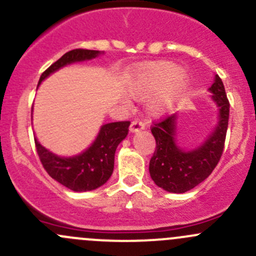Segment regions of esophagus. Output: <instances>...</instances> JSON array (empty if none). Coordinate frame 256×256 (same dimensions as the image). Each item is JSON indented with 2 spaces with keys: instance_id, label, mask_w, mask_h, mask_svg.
<instances>
[{
  "instance_id": "34e87169",
  "label": "esophagus",
  "mask_w": 256,
  "mask_h": 256,
  "mask_svg": "<svg viewBox=\"0 0 256 256\" xmlns=\"http://www.w3.org/2000/svg\"><path fill=\"white\" fill-rule=\"evenodd\" d=\"M144 124L142 122V121H140V120H135V121H132V122H131V125H130V132H138V131H141V130H144Z\"/></svg>"
}]
</instances>
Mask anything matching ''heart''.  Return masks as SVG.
<instances>
[{
  "mask_svg": "<svg viewBox=\"0 0 256 256\" xmlns=\"http://www.w3.org/2000/svg\"><path fill=\"white\" fill-rule=\"evenodd\" d=\"M190 76L183 68L171 60H157L141 64L134 69L130 92L134 96H146L157 90L148 102L154 115L170 112L186 92Z\"/></svg>",
  "mask_w": 256,
  "mask_h": 256,
  "instance_id": "obj_1",
  "label": "heart"
}]
</instances>
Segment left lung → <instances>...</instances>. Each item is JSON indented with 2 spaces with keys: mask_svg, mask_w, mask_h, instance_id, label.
Returning a JSON list of instances; mask_svg holds the SVG:
<instances>
[{
  "mask_svg": "<svg viewBox=\"0 0 256 256\" xmlns=\"http://www.w3.org/2000/svg\"><path fill=\"white\" fill-rule=\"evenodd\" d=\"M212 102L218 109V121L213 131L200 146L184 150L178 144V114L154 124L151 131L156 150L150 161V176L162 190L184 193L202 183L220 160L229 120V102L222 79L214 76L209 88Z\"/></svg>",
  "mask_w": 256,
  "mask_h": 256,
  "instance_id": "8db88e82",
  "label": "left lung"
}]
</instances>
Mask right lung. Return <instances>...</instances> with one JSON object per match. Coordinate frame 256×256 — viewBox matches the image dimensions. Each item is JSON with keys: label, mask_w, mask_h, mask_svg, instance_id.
<instances>
[{"label": "right lung", "mask_w": 256, "mask_h": 256, "mask_svg": "<svg viewBox=\"0 0 256 256\" xmlns=\"http://www.w3.org/2000/svg\"><path fill=\"white\" fill-rule=\"evenodd\" d=\"M102 53L104 52L89 49L66 52L40 76L38 85L64 66L92 60ZM128 121L105 124L100 128L92 144L76 156H58L42 146L37 138H34V142L40 162L49 176L74 192H86L102 187L112 177L116 148L128 136Z\"/></svg>", "instance_id": "right-lung-1"}]
</instances>
